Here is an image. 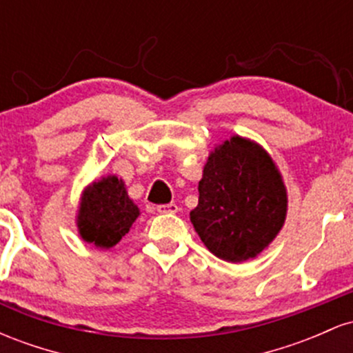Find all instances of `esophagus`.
<instances>
[{"instance_id":"esophagus-1","label":"esophagus","mask_w":353,"mask_h":353,"mask_svg":"<svg viewBox=\"0 0 353 353\" xmlns=\"http://www.w3.org/2000/svg\"><path fill=\"white\" fill-rule=\"evenodd\" d=\"M177 210H179V208H177L176 204H161L157 205V212L159 214H176Z\"/></svg>"}]
</instances>
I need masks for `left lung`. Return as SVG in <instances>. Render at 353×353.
<instances>
[{
	"label": "left lung",
	"mask_w": 353,
	"mask_h": 353,
	"mask_svg": "<svg viewBox=\"0 0 353 353\" xmlns=\"http://www.w3.org/2000/svg\"><path fill=\"white\" fill-rule=\"evenodd\" d=\"M289 197L270 154L234 134L209 154L190 222L216 257L232 264L257 257L285 224Z\"/></svg>",
	"instance_id": "left-lung-1"
}]
</instances>
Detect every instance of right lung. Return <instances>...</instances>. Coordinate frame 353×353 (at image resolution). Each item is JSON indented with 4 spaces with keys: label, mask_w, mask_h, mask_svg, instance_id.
Instances as JSON below:
<instances>
[{
    "label": "right lung",
    "mask_w": 353,
    "mask_h": 353,
    "mask_svg": "<svg viewBox=\"0 0 353 353\" xmlns=\"http://www.w3.org/2000/svg\"><path fill=\"white\" fill-rule=\"evenodd\" d=\"M139 216L141 210L129 197L124 181L109 174L83 189L76 225L84 242L108 250L131 230Z\"/></svg>",
    "instance_id": "right-lung-1"
}]
</instances>
